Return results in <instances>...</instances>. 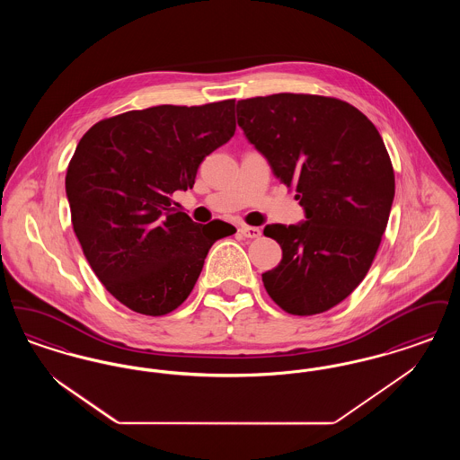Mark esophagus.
I'll list each match as a JSON object with an SVG mask.
<instances>
[{
  "mask_svg": "<svg viewBox=\"0 0 460 460\" xmlns=\"http://www.w3.org/2000/svg\"><path fill=\"white\" fill-rule=\"evenodd\" d=\"M241 236L244 238H259L262 234V231L259 227H252V226H241L240 227Z\"/></svg>",
  "mask_w": 460,
  "mask_h": 460,
  "instance_id": "obj_1",
  "label": "esophagus"
}]
</instances>
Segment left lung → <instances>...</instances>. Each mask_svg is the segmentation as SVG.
Wrapping results in <instances>:
<instances>
[{"label": "left lung", "instance_id": "1", "mask_svg": "<svg viewBox=\"0 0 460 460\" xmlns=\"http://www.w3.org/2000/svg\"><path fill=\"white\" fill-rule=\"evenodd\" d=\"M236 113L305 212L304 222L263 229L283 250L263 286L288 314L326 312L362 283L388 224L394 174L383 137L360 110L315 94L248 98Z\"/></svg>", "mask_w": 460, "mask_h": 460}]
</instances>
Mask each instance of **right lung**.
<instances>
[{"label":"right lung","mask_w":460,"mask_h":460,"mask_svg":"<svg viewBox=\"0 0 460 460\" xmlns=\"http://www.w3.org/2000/svg\"><path fill=\"white\" fill-rule=\"evenodd\" d=\"M236 131L234 100L160 105L94 124L66 169L72 226L110 293L145 315H165L191 293L208 250L236 229L197 224L172 207L207 155Z\"/></svg>","instance_id":"obj_1"}]
</instances>
